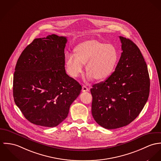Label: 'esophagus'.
<instances>
[{"label":"esophagus","instance_id":"obj_1","mask_svg":"<svg viewBox=\"0 0 161 161\" xmlns=\"http://www.w3.org/2000/svg\"><path fill=\"white\" fill-rule=\"evenodd\" d=\"M89 89L86 86H85V85H83V87H82V91L83 92H86V91H88Z\"/></svg>","mask_w":161,"mask_h":161}]
</instances>
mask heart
<instances>
[{"instance_id":"1","label":"heart","mask_w":161,"mask_h":161,"mask_svg":"<svg viewBox=\"0 0 161 161\" xmlns=\"http://www.w3.org/2000/svg\"><path fill=\"white\" fill-rule=\"evenodd\" d=\"M75 53L66 55L68 72L72 77L78 78L86 64L88 81L106 80L114 72L119 60L118 51L113 45L96 40L80 43L75 48Z\"/></svg>"}]
</instances>
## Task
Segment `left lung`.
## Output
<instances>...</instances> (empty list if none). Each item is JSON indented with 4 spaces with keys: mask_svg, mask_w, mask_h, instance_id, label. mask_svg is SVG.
Here are the masks:
<instances>
[{
    "mask_svg": "<svg viewBox=\"0 0 161 161\" xmlns=\"http://www.w3.org/2000/svg\"><path fill=\"white\" fill-rule=\"evenodd\" d=\"M119 37L122 53L115 71L91 89L92 117L106 129L119 128L133 122L149 94V76L140 49L130 39Z\"/></svg>",
    "mask_w": 161,
    "mask_h": 161,
    "instance_id": "left-lung-1",
    "label": "left lung"
}]
</instances>
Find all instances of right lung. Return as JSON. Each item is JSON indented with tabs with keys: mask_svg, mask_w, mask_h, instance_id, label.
<instances>
[{
	"mask_svg": "<svg viewBox=\"0 0 161 161\" xmlns=\"http://www.w3.org/2000/svg\"><path fill=\"white\" fill-rule=\"evenodd\" d=\"M66 37L36 38L18 58L14 75V101L31 123L54 127L67 117L81 86L65 69Z\"/></svg>",
	"mask_w": 161,
	"mask_h": 161,
	"instance_id": "1",
	"label": "right lung"
}]
</instances>
